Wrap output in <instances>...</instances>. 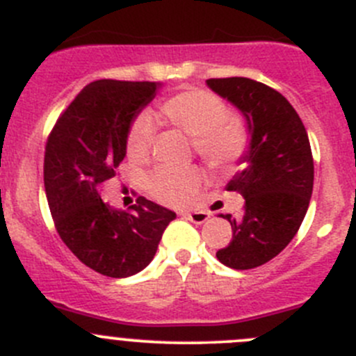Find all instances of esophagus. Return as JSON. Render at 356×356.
Listing matches in <instances>:
<instances>
[{
    "instance_id": "obj_1",
    "label": "esophagus",
    "mask_w": 356,
    "mask_h": 356,
    "mask_svg": "<svg viewBox=\"0 0 356 356\" xmlns=\"http://www.w3.org/2000/svg\"><path fill=\"white\" fill-rule=\"evenodd\" d=\"M184 217L188 218V220H191L193 224H204V222L210 218V215H208L207 211H186Z\"/></svg>"
}]
</instances>
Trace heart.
Segmentation results:
<instances>
[{"label":"heart","mask_w":356,"mask_h":356,"mask_svg":"<svg viewBox=\"0 0 356 356\" xmlns=\"http://www.w3.org/2000/svg\"><path fill=\"white\" fill-rule=\"evenodd\" d=\"M160 111L165 120L195 139L196 149L211 167H227L245 152V129L238 122L229 120L231 111L213 92L188 89L165 99ZM152 143V122L143 115L129 132V156L134 160L146 158ZM200 184L201 174L196 168H160L149 181V191L163 203L181 204Z\"/></svg>","instance_id":"1"}]
</instances>
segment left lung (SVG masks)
Returning <instances> with one entry per match:
<instances>
[{
    "instance_id": "1",
    "label": "left lung",
    "mask_w": 356,
    "mask_h": 356,
    "mask_svg": "<svg viewBox=\"0 0 356 356\" xmlns=\"http://www.w3.org/2000/svg\"><path fill=\"white\" fill-rule=\"evenodd\" d=\"M207 86L246 122L241 170L227 184V191L243 195L245 210L239 217L222 215L231 222L232 241L217 258L248 270L277 257L307 215L314 189L310 141L300 115L275 89L246 77L208 79Z\"/></svg>"
}]
</instances>
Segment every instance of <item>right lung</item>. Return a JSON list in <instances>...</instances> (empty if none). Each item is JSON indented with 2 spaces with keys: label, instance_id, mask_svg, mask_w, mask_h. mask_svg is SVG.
<instances>
[{
  "label": "right lung",
  "instance_id": "1",
  "mask_svg": "<svg viewBox=\"0 0 356 356\" xmlns=\"http://www.w3.org/2000/svg\"><path fill=\"white\" fill-rule=\"evenodd\" d=\"M160 82L95 81L60 115L46 143L44 189L62 241L106 277H131L149 265L175 211L138 198L118 211L99 196L127 153L132 124Z\"/></svg>",
  "mask_w": 356,
  "mask_h": 356
}]
</instances>
